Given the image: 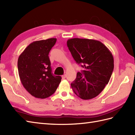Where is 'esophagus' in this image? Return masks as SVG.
Here are the masks:
<instances>
[{
  "mask_svg": "<svg viewBox=\"0 0 135 135\" xmlns=\"http://www.w3.org/2000/svg\"><path fill=\"white\" fill-rule=\"evenodd\" d=\"M65 78H66V74H64V75H62V79H65Z\"/></svg>",
  "mask_w": 135,
  "mask_h": 135,
  "instance_id": "34e87169",
  "label": "esophagus"
}]
</instances>
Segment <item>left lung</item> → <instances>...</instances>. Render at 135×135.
Returning a JSON list of instances; mask_svg holds the SVG:
<instances>
[{
  "label": "left lung",
  "mask_w": 135,
  "mask_h": 135,
  "mask_svg": "<svg viewBox=\"0 0 135 135\" xmlns=\"http://www.w3.org/2000/svg\"><path fill=\"white\" fill-rule=\"evenodd\" d=\"M67 43L76 62L84 68L77 73L71 88L82 99L94 98L103 91L111 77L114 68L111 52L95 40L74 38L68 39Z\"/></svg>",
  "instance_id": "left-lung-1"
}]
</instances>
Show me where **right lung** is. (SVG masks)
I'll list each match as a JSON object with an SVG mask.
<instances>
[{
  "instance_id": "add662e5",
  "label": "right lung",
  "mask_w": 135,
  "mask_h": 135,
  "mask_svg": "<svg viewBox=\"0 0 135 135\" xmlns=\"http://www.w3.org/2000/svg\"><path fill=\"white\" fill-rule=\"evenodd\" d=\"M51 38L34 41L18 57L17 67L21 83L31 95L44 99L53 94L61 76L52 73L49 52L56 43Z\"/></svg>"
}]
</instances>
